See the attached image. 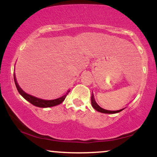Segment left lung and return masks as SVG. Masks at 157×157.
<instances>
[{
    "label": "left lung",
    "mask_w": 157,
    "mask_h": 157,
    "mask_svg": "<svg viewBox=\"0 0 157 157\" xmlns=\"http://www.w3.org/2000/svg\"><path fill=\"white\" fill-rule=\"evenodd\" d=\"M91 105H92L93 108L96 110V111H99V112L104 113H118V112H120V111H122V109L118 110V111H109V110H105V109H102V108L100 107V106L97 105V103L94 100V95H91Z\"/></svg>",
    "instance_id": "left-lung-1"
}]
</instances>
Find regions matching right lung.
<instances>
[{"instance_id": "add662e5", "label": "right lung", "mask_w": 157, "mask_h": 157, "mask_svg": "<svg viewBox=\"0 0 157 157\" xmlns=\"http://www.w3.org/2000/svg\"><path fill=\"white\" fill-rule=\"evenodd\" d=\"M15 83L17 88L18 92L21 94V95L23 98L26 99L27 101H29L30 103H32V105L37 106V107H40V108H48V107H52V106H55L57 105H59L61 102L64 101V100L66 99V97L68 94V92L70 91V90H68L66 93H65L64 94H63L62 96L59 98L55 99V100H44V99L38 98V97H36L32 96V95L28 94L25 91H23L22 89H21V87L17 84L16 78H15Z\"/></svg>"}]
</instances>
